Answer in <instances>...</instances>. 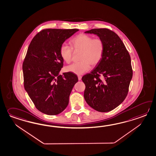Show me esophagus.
Here are the masks:
<instances>
[{
    "label": "esophagus",
    "instance_id": "34e87169",
    "mask_svg": "<svg viewBox=\"0 0 156 156\" xmlns=\"http://www.w3.org/2000/svg\"><path fill=\"white\" fill-rule=\"evenodd\" d=\"M78 80H80L81 79H82V76H78Z\"/></svg>",
    "mask_w": 156,
    "mask_h": 156
}]
</instances>
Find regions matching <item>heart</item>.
Returning a JSON list of instances; mask_svg holds the SVG:
<instances>
[{
    "label": "heart",
    "instance_id": "obj_1",
    "mask_svg": "<svg viewBox=\"0 0 156 156\" xmlns=\"http://www.w3.org/2000/svg\"><path fill=\"white\" fill-rule=\"evenodd\" d=\"M72 48L62 45L60 48V55L63 61L69 63L72 60L73 51L80 52V62L73 63L66 66L67 72L81 75L90 69V66H97L103 58L105 52V43L100 38H94L92 36L81 34L77 35L70 42Z\"/></svg>",
    "mask_w": 156,
    "mask_h": 156
}]
</instances>
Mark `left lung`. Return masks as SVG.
Returning <instances> with one entry per match:
<instances>
[{
  "mask_svg": "<svg viewBox=\"0 0 156 156\" xmlns=\"http://www.w3.org/2000/svg\"><path fill=\"white\" fill-rule=\"evenodd\" d=\"M84 33L101 38L105 43V52L96 67L82 78L86 86L84 97L95 110L108 112L120 105L128 93L133 76L130 56L114 32L108 28H94Z\"/></svg>",
  "mask_w": 156,
  "mask_h": 156,
  "instance_id": "8db88e82",
  "label": "left lung"
}]
</instances>
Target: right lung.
Segmentation results:
<instances>
[{"label":"right lung","instance_id":"add662e5","mask_svg":"<svg viewBox=\"0 0 156 156\" xmlns=\"http://www.w3.org/2000/svg\"><path fill=\"white\" fill-rule=\"evenodd\" d=\"M78 29H45L38 32L28 46L22 69L25 90L36 108L55 115L69 104L70 94L78 79L76 74L59 72L63 66L60 48Z\"/></svg>","mask_w":156,"mask_h":156}]
</instances>
